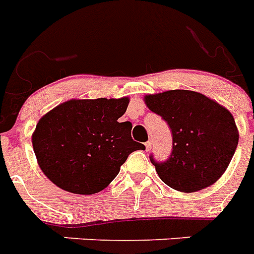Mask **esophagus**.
<instances>
[{"label": "esophagus", "mask_w": 254, "mask_h": 254, "mask_svg": "<svg viewBox=\"0 0 254 254\" xmlns=\"http://www.w3.org/2000/svg\"><path fill=\"white\" fill-rule=\"evenodd\" d=\"M146 145V150H147V151H150V150H151V147H152V142L151 141H147L145 143Z\"/></svg>", "instance_id": "1"}]
</instances>
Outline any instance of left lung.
I'll return each mask as SVG.
<instances>
[{
  "label": "left lung",
  "instance_id": "obj_1",
  "mask_svg": "<svg viewBox=\"0 0 254 254\" xmlns=\"http://www.w3.org/2000/svg\"><path fill=\"white\" fill-rule=\"evenodd\" d=\"M145 103L168 124L172 133L170 158L158 162L150 155L163 183L185 193L214 184L227 170L238 147L239 131L230 111L188 90L147 95Z\"/></svg>",
  "mask_w": 254,
  "mask_h": 254
}]
</instances>
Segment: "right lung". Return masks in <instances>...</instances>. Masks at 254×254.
<instances>
[{
  "label": "right lung",
  "instance_id": "add662e5",
  "mask_svg": "<svg viewBox=\"0 0 254 254\" xmlns=\"http://www.w3.org/2000/svg\"><path fill=\"white\" fill-rule=\"evenodd\" d=\"M129 99L69 100L41 117L32 146L44 175L77 194L103 190L127 156L145 146L131 138V123H119Z\"/></svg>",
  "mask_w": 254,
  "mask_h": 254
}]
</instances>
